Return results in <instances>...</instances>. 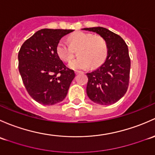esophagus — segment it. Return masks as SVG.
I'll list each match as a JSON object with an SVG mask.
<instances>
[{
  "mask_svg": "<svg viewBox=\"0 0 155 155\" xmlns=\"http://www.w3.org/2000/svg\"><path fill=\"white\" fill-rule=\"evenodd\" d=\"M81 73H82V71H75V74H81Z\"/></svg>",
  "mask_w": 155,
  "mask_h": 155,
  "instance_id": "1",
  "label": "esophagus"
}]
</instances>
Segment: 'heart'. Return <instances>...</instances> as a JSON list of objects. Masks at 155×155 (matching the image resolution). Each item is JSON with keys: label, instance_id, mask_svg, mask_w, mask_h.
I'll list each match as a JSON object with an SVG mask.
<instances>
[{"label": "heart", "instance_id": "heart-1", "mask_svg": "<svg viewBox=\"0 0 155 155\" xmlns=\"http://www.w3.org/2000/svg\"><path fill=\"white\" fill-rule=\"evenodd\" d=\"M69 45L64 41H60L56 47L58 57L63 61L69 62L74 57L73 50H77L78 58L68 63L72 69H85L101 65L107 53V46L101 36L84 32H78L68 37Z\"/></svg>", "mask_w": 155, "mask_h": 155}]
</instances>
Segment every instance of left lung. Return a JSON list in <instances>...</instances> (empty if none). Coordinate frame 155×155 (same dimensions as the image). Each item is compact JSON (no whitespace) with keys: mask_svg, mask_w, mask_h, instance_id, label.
Returning <instances> with one entry per match:
<instances>
[{"mask_svg":"<svg viewBox=\"0 0 155 155\" xmlns=\"http://www.w3.org/2000/svg\"><path fill=\"white\" fill-rule=\"evenodd\" d=\"M103 38L107 46V58L99 68L87 73V94L95 103L110 105L125 95L128 87L130 60L128 48L119 35L101 27L84 28Z\"/></svg>","mask_w":155,"mask_h":155,"instance_id":"8db88e82","label":"left lung"}]
</instances>
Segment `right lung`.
Returning a JSON list of instances; mask_svg holds the SVG:
<instances>
[{"label":"right lung","mask_w":155,"mask_h":155,"mask_svg":"<svg viewBox=\"0 0 155 155\" xmlns=\"http://www.w3.org/2000/svg\"><path fill=\"white\" fill-rule=\"evenodd\" d=\"M74 30L42 29L27 39L18 52V70L29 95L38 103L53 105L66 97L75 74L56 51L62 37Z\"/></svg>","instance_id":"right-lung-1"}]
</instances>
